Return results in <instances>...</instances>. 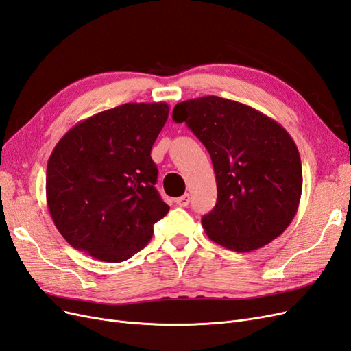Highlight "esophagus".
Segmentation results:
<instances>
[{
  "mask_svg": "<svg viewBox=\"0 0 351 351\" xmlns=\"http://www.w3.org/2000/svg\"><path fill=\"white\" fill-rule=\"evenodd\" d=\"M176 204L178 205V206H182V208H186L189 204H190V195L189 193H186V195H183V196H180V197H177V200H176Z\"/></svg>",
  "mask_w": 351,
  "mask_h": 351,
  "instance_id": "1",
  "label": "esophagus"
}]
</instances>
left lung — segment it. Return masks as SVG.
Returning a JSON list of instances; mask_svg holds the SVG:
<instances>
[{
  "instance_id": "8db88e82",
  "label": "left lung",
  "mask_w": 351,
  "mask_h": 351,
  "mask_svg": "<svg viewBox=\"0 0 351 351\" xmlns=\"http://www.w3.org/2000/svg\"><path fill=\"white\" fill-rule=\"evenodd\" d=\"M208 149L217 178V204L202 226L208 237L234 252H252L281 236L302 196L299 149L284 127L249 105L219 97L177 104Z\"/></svg>"
}]
</instances>
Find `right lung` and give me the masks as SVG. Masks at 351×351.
Wrapping results in <instances>:
<instances>
[{"label":"right lung","instance_id":"obj_1","mask_svg":"<svg viewBox=\"0 0 351 351\" xmlns=\"http://www.w3.org/2000/svg\"><path fill=\"white\" fill-rule=\"evenodd\" d=\"M165 102H129L95 114L61 137L47 167V204L71 247L123 262L152 239L169 206L155 189L152 145Z\"/></svg>","mask_w":351,"mask_h":351}]
</instances>
